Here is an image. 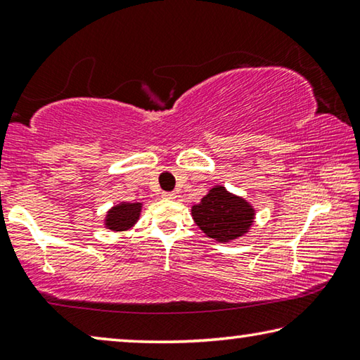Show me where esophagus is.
Here are the masks:
<instances>
[{
  "label": "esophagus",
  "mask_w": 360,
  "mask_h": 360,
  "mask_svg": "<svg viewBox=\"0 0 360 360\" xmlns=\"http://www.w3.org/2000/svg\"><path fill=\"white\" fill-rule=\"evenodd\" d=\"M163 198L176 200V198H178V193H176V192H165V193H163Z\"/></svg>",
  "instance_id": "esophagus-1"
}]
</instances>
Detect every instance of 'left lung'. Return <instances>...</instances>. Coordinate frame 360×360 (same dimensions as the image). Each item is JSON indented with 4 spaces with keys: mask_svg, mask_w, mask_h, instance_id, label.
Instances as JSON below:
<instances>
[{
    "mask_svg": "<svg viewBox=\"0 0 360 360\" xmlns=\"http://www.w3.org/2000/svg\"><path fill=\"white\" fill-rule=\"evenodd\" d=\"M192 219L203 233L217 243H230L249 233L255 208L224 186L211 187L202 202L192 206Z\"/></svg>",
    "mask_w": 360,
    "mask_h": 360,
    "instance_id": "obj_1",
    "label": "left lung"
}]
</instances>
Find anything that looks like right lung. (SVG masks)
Masks as SVG:
<instances>
[{
    "instance_id": "obj_1",
    "label": "right lung",
    "mask_w": 360,
    "mask_h": 360,
    "mask_svg": "<svg viewBox=\"0 0 360 360\" xmlns=\"http://www.w3.org/2000/svg\"><path fill=\"white\" fill-rule=\"evenodd\" d=\"M143 203H129L120 202L109 208L105 216V229L114 231V233H122V231L131 230L141 216Z\"/></svg>"
}]
</instances>
